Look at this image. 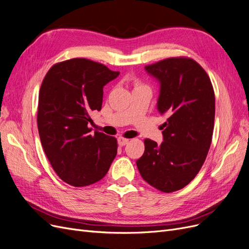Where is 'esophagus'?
<instances>
[{
	"label": "esophagus",
	"instance_id": "obj_1",
	"mask_svg": "<svg viewBox=\"0 0 249 249\" xmlns=\"http://www.w3.org/2000/svg\"><path fill=\"white\" fill-rule=\"evenodd\" d=\"M117 142H118V144H119L120 146H124L125 144H127V143H129V139L119 137V138L117 139Z\"/></svg>",
	"mask_w": 249,
	"mask_h": 249
}]
</instances>
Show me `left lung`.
Returning a JSON list of instances; mask_svg holds the SVG:
<instances>
[{
    "label": "left lung",
    "instance_id": "8db88e82",
    "mask_svg": "<svg viewBox=\"0 0 249 249\" xmlns=\"http://www.w3.org/2000/svg\"><path fill=\"white\" fill-rule=\"evenodd\" d=\"M144 70L159 82L157 109L167 120L163 142L145 139L136 164L145 182L169 193L189 184L206 160L214 130V90L205 70L190 58H168Z\"/></svg>",
    "mask_w": 249,
    "mask_h": 249
}]
</instances>
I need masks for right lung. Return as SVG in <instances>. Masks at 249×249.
Returning a JSON list of instances; mask_svg holds the SVG:
<instances>
[{"instance_id":"add662e5","label":"right lung","mask_w":249,"mask_h":249,"mask_svg":"<svg viewBox=\"0 0 249 249\" xmlns=\"http://www.w3.org/2000/svg\"><path fill=\"white\" fill-rule=\"evenodd\" d=\"M118 74L74 58L53 65L42 81L37 112L41 145L58 177L73 187L99 182L116 157V139L91 134L88 124L92 112L102 109L104 86Z\"/></svg>"}]
</instances>
